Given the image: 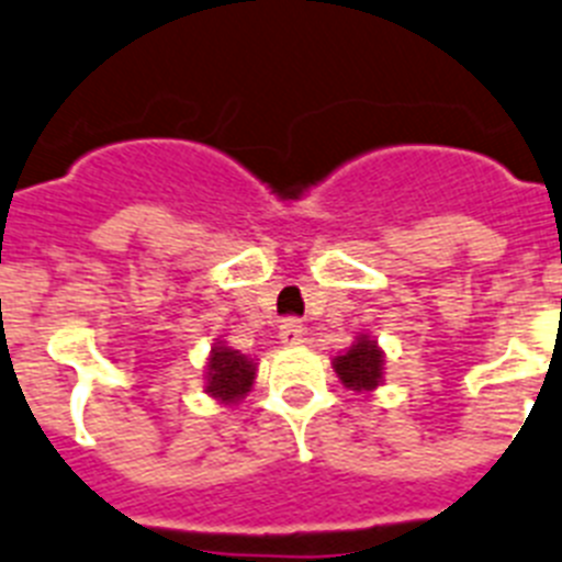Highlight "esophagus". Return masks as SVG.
<instances>
[{
	"instance_id": "esophagus-1",
	"label": "esophagus",
	"mask_w": 562,
	"mask_h": 562,
	"mask_svg": "<svg viewBox=\"0 0 562 562\" xmlns=\"http://www.w3.org/2000/svg\"><path fill=\"white\" fill-rule=\"evenodd\" d=\"M280 339H282V346H300V342L305 339V328L300 325V319H282Z\"/></svg>"
}]
</instances>
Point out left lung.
I'll use <instances>...</instances> for the list:
<instances>
[{
    "label": "left lung",
    "instance_id": "obj_1",
    "mask_svg": "<svg viewBox=\"0 0 562 562\" xmlns=\"http://www.w3.org/2000/svg\"><path fill=\"white\" fill-rule=\"evenodd\" d=\"M334 371H337L339 383L346 389L357 391V394H369L376 385H383V369H385V353L383 348L376 346V339L369 334H360L353 339L351 348L337 353L331 360Z\"/></svg>",
    "mask_w": 562,
    "mask_h": 562
}]
</instances>
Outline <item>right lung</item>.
Wrapping results in <instances>:
<instances>
[{
    "label": "right lung",
    "instance_id": "obj_1",
    "mask_svg": "<svg viewBox=\"0 0 562 562\" xmlns=\"http://www.w3.org/2000/svg\"><path fill=\"white\" fill-rule=\"evenodd\" d=\"M257 376V362L248 353L234 351L225 342H214L205 366V394L216 403L237 405L239 400L254 389Z\"/></svg>",
    "mask_w": 562,
    "mask_h": 562
}]
</instances>
